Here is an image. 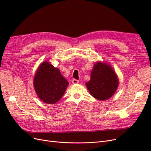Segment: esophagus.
<instances>
[{"label": "esophagus", "instance_id": "34e87169", "mask_svg": "<svg viewBox=\"0 0 151 151\" xmlns=\"http://www.w3.org/2000/svg\"><path fill=\"white\" fill-rule=\"evenodd\" d=\"M79 80H76V79H73V80H72V83L73 84H78V83H79Z\"/></svg>", "mask_w": 151, "mask_h": 151}]
</instances>
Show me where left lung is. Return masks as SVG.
<instances>
[{"instance_id":"1","label":"left lung","mask_w":151,"mask_h":151,"mask_svg":"<svg viewBox=\"0 0 151 151\" xmlns=\"http://www.w3.org/2000/svg\"><path fill=\"white\" fill-rule=\"evenodd\" d=\"M118 83L117 77L112 68L106 63L98 62L95 64L91 71V80L86 86L94 98L105 100L114 93Z\"/></svg>"}]
</instances>
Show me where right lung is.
Instances as JSON below:
<instances>
[{"label": "right lung", "instance_id": "right-lung-1", "mask_svg": "<svg viewBox=\"0 0 151 151\" xmlns=\"http://www.w3.org/2000/svg\"><path fill=\"white\" fill-rule=\"evenodd\" d=\"M68 82L58 68L47 62L39 66L35 75L34 86L38 97L47 104L58 102L64 94Z\"/></svg>", "mask_w": 151, "mask_h": 151}]
</instances>
